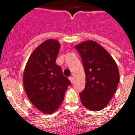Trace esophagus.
Returning <instances> with one entry per match:
<instances>
[{
  "mask_svg": "<svg viewBox=\"0 0 135 135\" xmlns=\"http://www.w3.org/2000/svg\"><path fill=\"white\" fill-rule=\"evenodd\" d=\"M69 80H70V82H71L72 83H73V78L72 77V76H69Z\"/></svg>",
  "mask_w": 135,
  "mask_h": 135,
  "instance_id": "34e87169",
  "label": "esophagus"
}]
</instances>
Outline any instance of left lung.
<instances>
[{"label":"left lung","mask_w":135,"mask_h":135,"mask_svg":"<svg viewBox=\"0 0 135 135\" xmlns=\"http://www.w3.org/2000/svg\"><path fill=\"white\" fill-rule=\"evenodd\" d=\"M75 47L81 56L86 75L80 100L89 110L99 111L109 104L117 90L118 66L110 54L95 41H85Z\"/></svg>","instance_id":"8db88e82"}]
</instances>
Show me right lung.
<instances>
[{"instance_id":"right-lung-1","label":"right lung","mask_w":135,"mask_h":135,"mask_svg":"<svg viewBox=\"0 0 135 135\" xmlns=\"http://www.w3.org/2000/svg\"><path fill=\"white\" fill-rule=\"evenodd\" d=\"M60 43L48 39L30 56L25 66L23 85L30 101L40 111L51 114L63 102L70 81L56 64Z\"/></svg>"}]
</instances>
